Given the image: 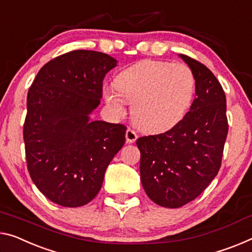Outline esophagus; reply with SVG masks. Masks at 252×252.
Here are the masks:
<instances>
[{"mask_svg":"<svg viewBox=\"0 0 252 252\" xmlns=\"http://www.w3.org/2000/svg\"><path fill=\"white\" fill-rule=\"evenodd\" d=\"M137 139V134L133 128H128L126 130V141L127 143H134Z\"/></svg>","mask_w":252,"mask_h":252,"instance_id":"1","label":"esophagus"}]
</instances>
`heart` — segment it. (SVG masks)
Returning <instances> with one entry per match:
<instances>
[{
  "instance_id": "obj_1",
  "label": "heart",
  "mask_w": 252,
  "mask_h": 252,
  "mask_svg": "<svg viewBox=\"0 0 252 252\" xmlns=\"http://www.w3.org/2000/svg\"><path fill=\"white\" fill-rule=\"evenodd\" d=\"M115 88L104 87L103 98L117 116L131 104V118L139 128L158 133L176 126L191 106L196 77L183 63L144 60L124 69Z\"/></svg>"
}]
</instances>
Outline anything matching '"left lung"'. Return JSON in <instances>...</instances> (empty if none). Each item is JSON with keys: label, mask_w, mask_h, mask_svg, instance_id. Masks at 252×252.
Masks as SVG:
<instances>
[{"label": "left lung", "mask_w": 252, "mask_h": 252, "mask_svg": "<svg viewBox=\"0 0 252 252\" xmlns=\"http://www.w3.org/2000/svg\"><path fill=\"white\" fill-rule=\"evenodd\" d=\"M180 57L196 77L190 111L165 133L137 138L139 172L151 200L178 208L202 193L218 175L229 130L226 98L219 80L200 62Z\"/></svg>", "instance_id": "8db88e82"}]
</instances>
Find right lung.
<instances>
[{
  "label": "right lung",
  "mask_w": 252,
  "mask_h": 252,
  "mask_svg": "<svg viewBox=\"0 0 252 252\" xmlns=\"http://www.w3.org/2000/svg\"><path fill=\"white\" fill-rule=\"evenodd\" d=\"M116 63L104 53L72 50L46 63L29 88L23 124L27 168L36 187L61 206L90 203L126 141L125 125L89 118Z\"/></svg>",
  "instance_id": "right-lung-1"
}]
</instances>
